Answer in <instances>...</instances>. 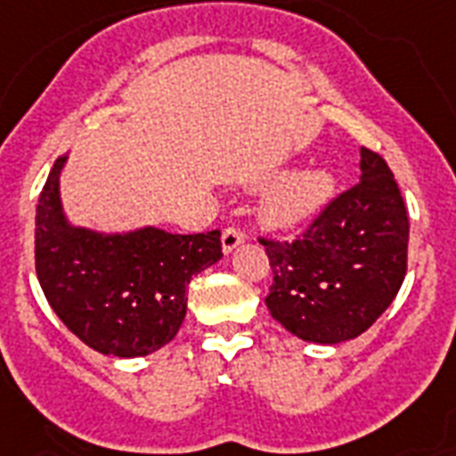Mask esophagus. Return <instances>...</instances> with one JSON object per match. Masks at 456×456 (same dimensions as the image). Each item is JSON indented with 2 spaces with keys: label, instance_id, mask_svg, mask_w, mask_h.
Here are the masks:
<instances>
[{
  "label": "esophagus",
  "instance_id": "esophagus-1",
  "mask_svg": "<svg viewBox=\"0 0 456 456\" xmlns=\"http://www.w3.org/2000/svg\"><path fill=\"white\" fill-rule=\"evenodd\" d=\"M244 240H247V235H244L240 228H225V231L221 232V249H224V254H232Z\"/></svg>",
  "mask_w": 456,
  "mask_h": 456
}]
</instances>
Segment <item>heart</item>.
Here are the masks:
<instances>
[{"instance_id": "heart-1", "label": "heart", "mask_w": 456, "mask_h": 456, "mask_svg": "<svg viewBox=\"0 0 456 456\" xmlns=\"http://www.w3.org/2000/svg\"><path fill=\"white\" fill-rule=\"evenodd\" d=\"M336 191V175L326 167L293 169L263 193L261 216L270 228H298L322 212Z\"/></svg>"}]
</instances>
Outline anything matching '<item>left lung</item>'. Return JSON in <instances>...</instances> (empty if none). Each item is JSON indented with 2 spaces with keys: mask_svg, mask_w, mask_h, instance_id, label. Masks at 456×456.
Here are the masks:
<instances>
[{
  "mask_svg": "<svg viewBox=\"0 0 456 456\" xmlns=\"http://www.w3.org/2000/svg\"><path fill=\"white\" fill-rule=\"evenodd\" d=\"M361 176L296 242H265L273 319L300 340L338 345L378 322L403 284L408 214L389 165L361 149Z\"/></svg>",
  "mask_w": 456,
  "mask_h": 456,
  "instance_id": "left-lung-1",
  "label": "left lung"
}]
</instances>
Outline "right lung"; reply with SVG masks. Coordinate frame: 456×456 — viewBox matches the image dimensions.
Masks as SVG:
<instances>
[{"mask_svg": "<svg viewBox=\"0 0 456 456\" xmlns=\"http://www.w3.org/2000/svg\"><path fill=\"white\" fill-rule=\"evenodd\" d=\"M55 160L37 205V277L60 322L104 356H149L186 317V287L221 256V232L172 235L158 225L95 231L71 224Z\"/></svg>", "mask_w": 456, "mask_h": 456, "instance_id": "add662e5", "label": "right lung"}]
</instances>
